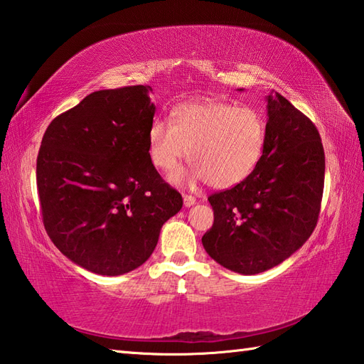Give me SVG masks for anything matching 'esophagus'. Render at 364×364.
I'll return each instance as SVG.
<instances>
[{
  "instance_id": "esophagus-1",
  "label": "esophagus",
  "mask_w": 364,
  "mask_h": 364,
  "mask_svg": "<svg viewBox=\"0 0 364 364\" xmlns=\"http://www.w3.org/2000/svg\"><path fill=\"white\" fill-rule=\"evenodd\" d=\"M196 204V198L191 196V195H183V205L185 207H191Z\"/></svg>"
}]
</instances>
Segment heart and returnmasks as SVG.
I'll use <instances>...</instances> for the list:
<instances>
[{"mask_svg": "<svg viewBox=\"0 0 364 364\" xmlns=\"http://www.w3.org/2000/svg\"><path fill=\"white\" fill-rule=\"evenodd\" d=\"M152 164L171 171L183 157L195 164L176 171V183L208 181L230 188L252 174L266 148V119L254 106L224 101L185 102L173 112V123L156 118L149 127Z\"/></svg>", "mask_w": 364, "mask_h": 364, "instance_id": "1", "label": "heart"}]
</instances>
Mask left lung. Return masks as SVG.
Masks as SVG:
<instances>
[{
    "label": "left lung",
    "instance_id": "left-lung-1",
    "mask_svg": "<svg viewBox=\"0 0 364 364\" xmlns=\"http://www.w3.org/2000/svg\"><path fill=\"white\" fill-rule=\"evenodd\" d=\"M266 102L260 164L243 182L208 198L215 221L203 237L216 263L247 276L274 268L302 247L316 228L324 190L318 129L280 93L271 92Z\"/></svg>",
    "mask_w": 364,
    "mask_h": 364
}]
</instances>
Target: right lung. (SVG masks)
Returning <instances> with one entry per match:
<instances>
[{
	"label": "right lung",
	"instance_id": "obj_1",
	"mask_svg": "<svg viewBox=\"0 0 364 364\" xmlns=\"http://www.w3.org/2000/svg\"><path fill=\"white\" fill-rule=\"evenodd\" d=\"M149 85L93 92L51 121L37 157V188L51 241L100 276L139 268L182 196L149 156L156 114Z\"/></svg>",
	"mask_w": 364,
	"mask_h": 364
}]
</instances>
